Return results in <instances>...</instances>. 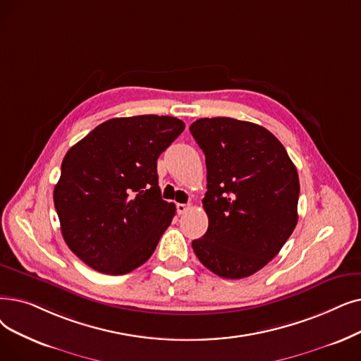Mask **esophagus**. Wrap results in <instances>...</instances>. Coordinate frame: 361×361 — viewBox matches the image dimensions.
Returning <instances> with one entry per match:
<instances>
[{"mask_svg": "<svg viewBox=\"0 0 361 361\" xmlns=\"http://www.w3.org/2000/svg\"><path fill=\"white\" fill-rule=\"evenodd\" d=\"M190 209V205H185V203H177V212L181 215V214H185L187 211Z\"/></svg>", "mask_w": 361, "mask_h": 361, "instance_id": "34e87169", "label": "esophagus"}]
</instances>
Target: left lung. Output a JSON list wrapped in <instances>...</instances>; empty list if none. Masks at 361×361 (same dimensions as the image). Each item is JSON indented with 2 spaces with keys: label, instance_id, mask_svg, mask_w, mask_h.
Segmentation results:
<instances>
[{
  "label": "left lung",
  "instance_id": "1",
  "mask_svg": "<svg viewBox=\"0 0 361 361\" xmlns=\"http://www.w3.org/2000/svg\"><path fill=\"white\" fill-rule=\"evenodd\" d=\"M190 133L205 153L202 203L209 219L203 238L192 242L195 254L219 277L252 276L279 254L298 223L296 168L261 125L202 118Z\"/></svg>",
  "mask_w": 361,
  "mask_h": 361
}]
</instances>
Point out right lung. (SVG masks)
Segmentation results:
<instances>
[{
  "instance_id": "obj_1",
  "label": "right lung",
  "mask_w": 361,
  "mask_h": 361,
  "mask_svg": "<svg viewBox=\"0 0 361 361\" xmlns=\"http://www.w3.org/2000/svg\"><path fill=\"white\" fill-rule=\"evenodd\" d=\"M184 127L172 116L114 118L68 150L54 207L66 245L88 267L122 276L152 257L176 215L156 162Z\"/></svg>"
}]
</instances>
